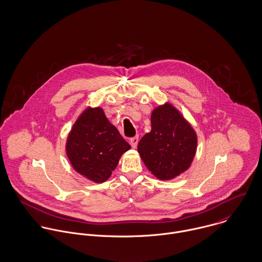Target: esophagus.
Segmentation results:
<instances>
[{
    "instance_id": "esophagus-1",
    "label": "esophagus",
    "mask_w": 262,
    "mask_h": 262,
    "mask_svg": "<svg viewBox=\"0 0 262 262\" xmlns=\"http://www.w3.org/2000/svg\"><path fill=\"white\" fill-rule=\"evenodd\" d=\"M138 140H139V139H138V136H136V137L130 139V144H131V146H132V148H136V147H137Z\"/></svg>"
}]
</instances>
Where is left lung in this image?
<instances>
[{
  "mask_svg": "<svg viewBox=\"0 0 262 262\" xmlns=\"http://www.w3.org/2000/svg\"><path fill=\"white\" fill-rule=\"evenodd\" d=\"M198 147L191 124L171 103L153 109L151 131L138 143V153L150 172L160 181H170L190 167Z\"/></svg>",
  "mask_w": 262,
  "mask_h": 262,
  "instance_id": "left-lung-1",
  "label": "left lung"
}]
</instances>
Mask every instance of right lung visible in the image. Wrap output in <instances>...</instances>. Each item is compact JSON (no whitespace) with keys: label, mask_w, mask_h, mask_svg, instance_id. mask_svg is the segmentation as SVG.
Returning a JSON list of instances; mask_svg holds the SVG:
<instances>
[{"label":"right lung","mask_w":262,"mask_h":262,"mask_svg":"<svg viewBox=\"0 0 262 262\" xmlns=\"http://www.w3.org/2000/svg\"><path fill=\"white\" fill-rule=\"evenodd\" d=\"M130 148L101 107H86L80 113L66 143L74 169L95 184L108 181L121 156Z\"/></svg>","instance_id":"add662e5"}]
</instances>
